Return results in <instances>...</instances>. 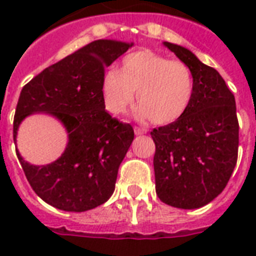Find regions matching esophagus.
I'll return each mask as SVG.
<instances>
[{"mask_svg":"<svg viewBox=\"0 0 256 256\" xmlns=\"http://www.w3.org/2000/svg\"><path fill=\"white\" fill-rule=\"evenodd\" d=\"M134 132H136V136H144V134H146V132H148V128L136 126V128H134Z\"/></svg>","mask_w":256,"mask_h":256,"instance_id":"esophagus-1","label":"esophagus"}]
</instances>
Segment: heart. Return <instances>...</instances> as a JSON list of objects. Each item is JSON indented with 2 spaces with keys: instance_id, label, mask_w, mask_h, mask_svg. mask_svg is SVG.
<instances>
[{
  "instance_id": "b5f03b06",
  "label": "heart",
  "mask_w": 256,
  "mask_h": 256,
  "mask_svg": "<svg viewBox=\"0 0 256 256\" xmlns=\"http://www.w3.org/2000/svg\"><path fill=\"white\" fill-rule=\"evenodd\" d=\"M100 90L112 114H124L136 92L140 116L154 124H168L190 106L194 78L186 64L152 50H138L124 58L120 70L108 69L104 74Z\"/></svg>"
}]
</instances>
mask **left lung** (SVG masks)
<instances>
[{
    "mask_svg": "<svg viewBox=\"0 0 256 256\" xmlns=\"http://www.w3.org/2000/svg\"><path fill=\"white\" fill-rule=\"evenodd\" d=\"M164 45L188 66L194 92L179 120L152 132L156 191L166 204L192 210L216 198L234 171L239 144L236 106L216 70L183 46Z\"/></svg>",
    "mask_w": 256,
    "mask_h": 256,
    "instance_id": "left-lung-1",
    "label": "left lung"
}]
</instances>
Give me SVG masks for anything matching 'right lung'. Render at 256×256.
<instances>
[{
	"mask_svg": "<svg viewBox=\"0 0 256 256\" xmlns=\"http://www.w3.org/2000/svg\"><path fill=\"white\" fill-rule=\"evenodd\" d=\"M132 44L96 40L46 68L21 90L13 124L14 144L26 116H54L68 132L65 152L49 164L17 156L36 194L64 211L92 210L114 192L116 175L134 130L104 110L100 84L108 68Z\"/></svg>",
	"mask_w": 256,
	"mask_h": 256,
	"instance_id": "obj_1",
	"label": "right lung"
}]
</instances>
